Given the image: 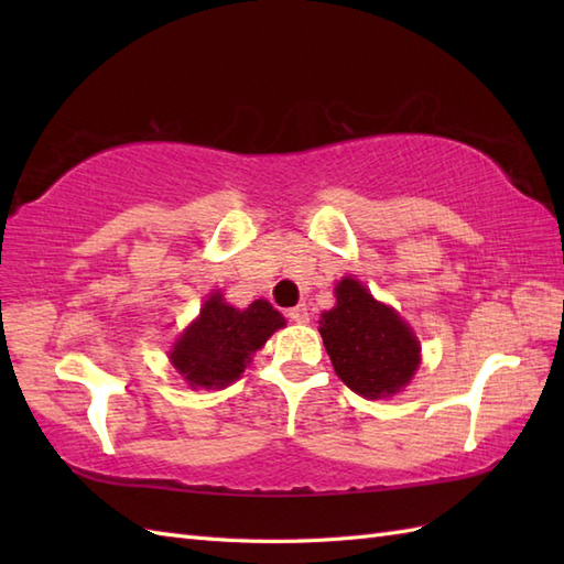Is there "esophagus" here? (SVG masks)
Wrapping results in <instances>:
<instances>
[{
  "mask_svg": "<svg viewBox=\"0 0 564 564\" xmlns=\"http://www.w3.org/2000/svg\"><path fill=\"white\" fill-rule=\"evenodd\" d=\"M285 317H289L291 322H297V325H305V322L310 319V313L305 305H295L289 310V313H285Z\"/></svg>",
  "mask_w": 564,
  "mask_h": 564,
  "instance_id": "34e87169",
  "label": "esophagus"
}]
</instances>
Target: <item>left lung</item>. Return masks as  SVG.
I'll list each match as a JSON object with an SVG mask.
<instances>
[{
  "mask_svg": "<svg viewBox=\"0 0 564 564\" xmlns=\"http://www.w3.org/2000/svg\"><path fill=\"white\" fill-rule=\"evenodd\" d=\"M319 334L337 376L370 400L400 392L419 366L412 329L354 279L337 285V305L322 315Z\"/></svg>",
  "mask_w": 564,
  "mask_h": 564,
  "instance_id": "left-lung-1",
  "label": "left lung"
}]
</instances>
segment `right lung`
<instances>
[{
	"label": "right lung",
	"mask_w": 564,
	"mask_h": 564,
	"mask_svg": "<svg viewBox=\"0 0 564 564\" xmlns=\"http://www.w3.org/2000/svg\"><path fill=\"white\" fill-rule=\"evenodd\" d=\"M283 325L285 319L267 301L237 310L215 293L203 305L200 317L174 344L170 358L191 388L230 386L249 364V356Z\"/></svg>",
	"instance_id": "1"
}]
</instances>
